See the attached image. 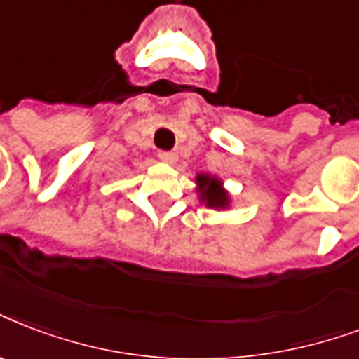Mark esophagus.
<instances>
[{
    "label": "esophagus",
    "mask_w": 359,
    "mask_h": 359,
    "mask_svg": "<svg viewBox=\"0 0 359 359\" xmlns=\"http://www.w3.org/2000/svg\"><path fill=\"white\" fill-rule=\"evenodd\" d=\"M158 158L161 161H165V163H175L177 161V154L175 152H169V150H160L158 152Z\"/></svg>",
    "instance_id": "obj_1"
}]
</instances>
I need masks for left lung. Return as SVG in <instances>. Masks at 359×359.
I'll list each match as a JSON object with an SVG mask.
<instances>
[{
    "label": "left lung",
    "instance_id": "left-lung-1",
    "mask_svg": "<svg viewBox=\"0 0 359 359\" xmlns=\"http://www.w3.org/2000/svg\"><path fill=\"white\" fill-rule=\"evenodd\" d=\"M196 194H198L199 201L209 209L224 210L229 209V205H231V196L224 188V182L210 173L196 175Z\"/></svg>",
    "mask_w": 359,
    "mask_h": 359
}]
</instances>
